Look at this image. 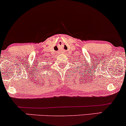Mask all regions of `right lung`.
<instances>
[{
    "label": "right lung",
    "instance_id": "add662e5",
    "mask_svg": "<svg viewBox=\"0 0 126 126\" xmlns=\"http://www.w3.org/2000/svg\"><path fill=\"white\" fill-rule=\"evenodd\" d=\"M48 66H46V68H48Z\"/></svg>",
    "mask_w": 126,
    "mask_h": 126
}]
</instances>
